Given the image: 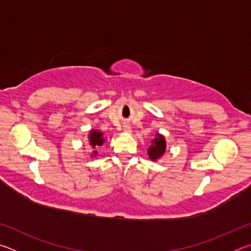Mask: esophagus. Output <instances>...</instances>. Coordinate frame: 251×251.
<instances>
[{
	"mask_svg": "<svg viewBox=\"0 0 251 251\" xmlns=\"http://www.w3.org/2000/svg\"><path fill=\"white\" fill-rule=\"evenodd\" d=\"M124 131H125V133H130V127L129 126H125L124 127Z\"/></svg>",
	"mask_w": 251,
	"mask_h": 251,
	"instance_id": "obj_1",
	"label": "esophagus"
}]
</instances>
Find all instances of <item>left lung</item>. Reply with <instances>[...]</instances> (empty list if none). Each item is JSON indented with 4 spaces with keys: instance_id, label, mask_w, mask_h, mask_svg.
<instances>
[{
    "instance_id": "obj_1",
    "label": "left lung",
    "mask_w": 251,
    "mask_h": 251,
    "mask_svg": "<svg viewBox=\"0 0 251 251\" xmlns=\"http://www.w3.org/2000/svg\"><path fill=\"white\" fill-rule=\"evenodd\" d=\"M166 139L165 136L159 133L155 134V138L151 139V146L148 147L147 154L150 159L152 161L158 160L159 158L164 156L165 151H166Z\"/></svg>"
}]
</instances>
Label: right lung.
I'll use <instances>...</instances> for the list:
<instances>
[{
	"mask_svg": "<svg viewBox=\"0 0 251 251\" xmlns=\"http://www.w3.org/2000/svg\"><path fill=\"white\" fill-rule=\"evenodd\" d=\"M105 143L104 134L97 129H91L88 133V146L91 147V157L97 156V150L99 146H101Z\"/></svg>",
	"mask_w": 251,
	"mask_h": 251,
	"instance_id": "obj_1",
	"label": "right lung"
}]
</instances>
